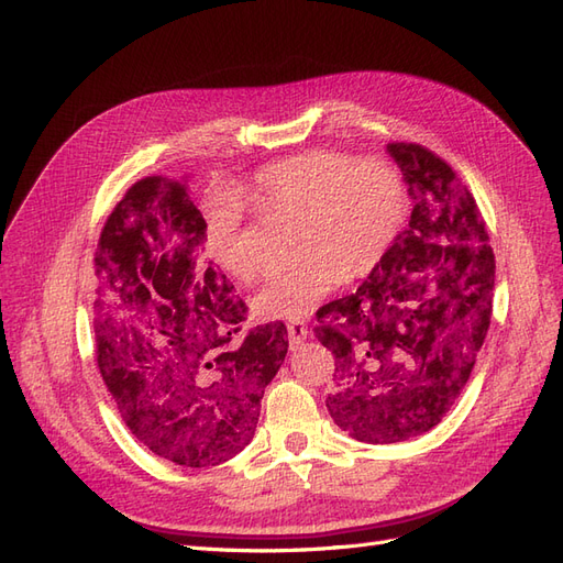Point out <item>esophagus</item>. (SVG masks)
<instances>
[{
  "label": "esophagus",
  "mask_w": 563,
  "mask_h": 563,
  "mask_svg": "<svg viewBox=\"0 0 563 563\" xmlns=\"http://www.w3.org/2000/svg\"><path fill=\"white\" fill-rule=\"evenodd\" d=\"M288 338H291V345H300L308 338V327L302 321H291L288 323Z\"/></svg>",
  "instance_id": "1"
}]
</instances>
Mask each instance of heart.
I'll return each mask as SVG.
<instances>
[{
  "instance_id": "1",
  "label": "heart",
  "mask_w": 563,
  "mask_h": 563,
  "mask_svg": "<svg viewBox=\"0 0 563 563\" xmlns=\"http://www.w3.org/2000/svg\"><path fill=\"white\" fill-rule=\"evenodd\" d=\"M236 197L275 220H300L305 261L272 275L253 296L261 319H302L347 275L364 277L397 244L408 218L406 183L380 157L356 162L347 152L317 150L265 166ZM232 195L203 203V242L211 261L240 282L261 265L242 246L244 207Z\"/></svg>"
}]
</instances>
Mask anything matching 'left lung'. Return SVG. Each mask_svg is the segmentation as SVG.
Wrapping results in <instances>:
<instances>
[{
  "mask_svg": "<svg viewBox=\"0 0 563 563\" xmlns=\"http://www.w3.org/2000/svg\"><path fill=\"white\" fill-rule=\"evenodd\" d=\"M413 211L356 294L317 312L335 356L327 408L366 444H395L441 422L470 380L493 312L496 255L467 187L434 152L389 143Z\"/></svg>",
  "mask_w": 563,
  "mask_h": 563,
  "instance_id": "1",
  "label": "left lung"
}]
</instances>
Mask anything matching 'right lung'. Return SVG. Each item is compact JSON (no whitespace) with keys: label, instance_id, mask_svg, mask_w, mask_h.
<instances>
[{"label":"right lung","instance_id":"1","mask_svg":"<svg viewBox=\"0 0 563 563\" xmlns=\"http://www.w3.org/2000/svg\"><path fill=\"white\" fill-rule=\"evenodd\" d=\"M203 218L187 178L129 187L96 253V360L117 411L152 453L220 465L253 439L288 350L282 321L240 335L246 305L201 263Z\"/></svg>","mask_w":563,"mask_h":563}]
</instances>
